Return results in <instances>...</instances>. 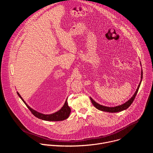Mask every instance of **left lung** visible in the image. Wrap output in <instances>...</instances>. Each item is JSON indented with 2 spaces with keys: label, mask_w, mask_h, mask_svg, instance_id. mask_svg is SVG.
<instances>
[{
  "label": "left lung",
  "mask_w": 153,
  "mask_h": 153,
  "mask_svg": "<svg viewBox=\"0 0 153 153\" xmlns=\"http://www.w3.org/2000/svg\"><path fill=\"white\" fill-rule=\"evenodd\" d=\"M142 76H143V72L142 71V73H141V79H142ZM141 81H142V79H141ZM141 81L138 86V88L136 90V91L135 92L134 94L133 95V96L129 100H128L126 102H125V103L121 105H119V106H114V107H108V106H103L102 105H100L99 103H97V102H96L92 98L90 97V99H91V101L93 103V105L97 108L98 109V110H101V111H105V112H109V113H117V112H119V111H122L123 110H126V109H127L131 105V103L133 102L136 96V94L138 92V90H139V88L140 87V83H141Z\"/></svg>",
  "instance_id": "1"
}]
</instances>
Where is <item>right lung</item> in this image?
Segmentation results:
<instances>
[{
    "label": "right lung",
    "mask_w": 153,
    "mask_h": 153,
    "mask_svg": "<svg viewBox=\"0 0 153 153\" xmlns=\"http://www.w3.org/2000/svg\"><path fill=\"white\" fill-rule=\"evenodd\" d=\"M18 96L20 97V99L22 100V101L24 102V103L26 105V106L28 107V108L30 110V111L31 112V113L36 116V117L40 119L43 120H47V121H61L65 120L67 119L70 114L71 113V109L70 106H68V102H67V99L65 101V103L64 105L62 106V108L60 109L59 111H58L56 113H54L51 114H43L42 113H40L34 110H33L32 108H31L24 101V100L22 99V97H21V96L19 94L18 92H17Z\"/></svg>",
    "instance_id": "right-lung-1"
}]
</instances>
